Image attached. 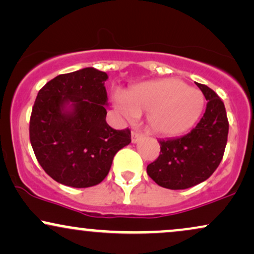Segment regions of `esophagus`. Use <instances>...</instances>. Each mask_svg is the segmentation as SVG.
Segmentation results:
<instances>
[{
    "instance_id": "34e87169",
    "label": "esophagus",
    "mask_w": 254,
    "mask_h": 254,
    "mask_svg": "<svg viewBox=\"0 0 254 254\" xmlns=\"http://www.w3.org/2000/svg\"><path fill=\"white\" fill-rule=\"evenodd\" d=\"M143 137H144V135L140 132H137V131H132L131 132V140H132V143H138Z\"/></svg>"
}]
</instances>
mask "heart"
<instances>
[{"instance_id": "b5f03b06", "label": "heart", "mask_w": 254, "mask_h": 254, "mask_svg": "<svg viewBox=\"0 0 254 254\" xmlns=\"http://www.w3.org/2000/svg\"><path fill=\"white\" fill-rule=\"evenodd\" d=\"M115 105L127 118L146 114V125L154 133L174 137L187 132L200 118L204 106L201 91L179 79L145 81L125 96L115 94Z\"/></svg>"}]
</instances>
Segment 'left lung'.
I'll list each match as a JSON object with an SVG mask.
<instances>
[{
	"instance_id": "8db88e82",
	"label": "left lung",
	"mask_w": 254,
	"mask_h": 254,
	"mask_svg": "<svg viewBox=\"0 0 254 254\" xmlns=\"http://www.w3.org/2000/svg\"><path fill=\"white\" fill-rule=\"evenodd\" d=\"M197 87L207 100L202 118L187 135L160 140V156L146 167L148 175L163 188L187 189L206 181L224 156L228 135L225 105L212 88Z\"/></svg>"
}]
</instances>
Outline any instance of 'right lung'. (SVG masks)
<instances>
[{
  "mask_svg": "<svg viewBox=\"0 0 254 254\" xmlns=\"http://www.w3.org/2000/svg\"><path fill=\"white\" fill-rule=\"evenodd\" d=\"M105 72L93 67L48 81L30 116V144L40 166L61 185L87 188L105 179L118 150L129 145V129L106 123Z\"/></svg>",
  "mask_w": 254,
  "mask_h": 254,
  "instance_id": "1",
  "label": "right lung"
}]
</instances>
